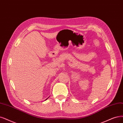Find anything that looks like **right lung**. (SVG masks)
<instances>
[{
	"label": "right lung",
	"instance_id": "right-lung-1",
	"mask_svg": "<svg viewBox=\"0 0 123 123\" xmlns=\"http://www.w3.org/2000/svg\"><path fill=\"white\" fill-rule=\"evenodd\" d=\"M48 98H49V97H48ZM48 98H47V99H45V100H47V99H48Z\"/></svg>",
	"mask_w": 123,
	"mask_h": 123
}]
</instances>
